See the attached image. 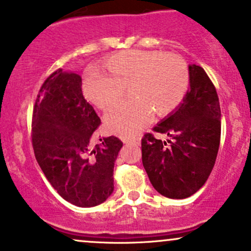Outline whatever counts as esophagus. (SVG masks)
I'll use <instances>...</instances> for the list:
<instances>
[{
	"label": "esophagus",
	"instance_id": "34e87169",
	"mask_svg": "<svg viewBox=\"0 0 251 251\" xmlns=\"http://www.w3.org/2000/svg\"><path fill=\"white\" fill-rule=\"evenodd\" d=\"M123 142L125 144H138V139L136 138H123Z\"/></svg>",
	"mask_w": 251,
	"mask_h": 251
}]
</instances>
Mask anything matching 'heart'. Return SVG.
Masks as SVG:
<instances>
[{"label":"heart","mask_w":251,"mask_h":251,"mask_svg":"<svg viewBox=\"0 0 251 251\" xmlns=\"http://www.w3.org/2000/svg\"><path fill=\"white\" fill-rule=\"evenodd\" d=\"M108 75L91 70L84 91L100 109L112 108L127 88L130 100L115 105L105 117L112 132L134 136L147 125L151 113H172L188 94L190 75L186 62L174 54L156 50H125L104 62Z\"/></svg>","instance_id":"obj_1"}]
</instances>
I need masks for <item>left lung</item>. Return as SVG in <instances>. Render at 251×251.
<instances>
[{
  "label": "left lung",
  "mask_w": 251,
  "mask_h": 251,
  "mask_svg": "<svg viewBox=\"0 0 251 251\" xmlns=\"http://www.w3.org/2000/svg\"><path fill=\"white\" fill-rule=\"evenodd\" d=\"M190 89L183 103L146 133L142 162L155 190L168 199H186L204 185L220 146L221 110L216 89L202 67L189 66Z\"/></svg>",
  "instance_id": "left-lung-1"
}]
</instances>
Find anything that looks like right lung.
Returning a JSON list of instances; mask_svg holds the SVG:
<instances>
[{"instance_id":"right-lung-1","label":"right lung","mask_w":251,"mask_h":251,"mask_svg":"<svg viewBox=\"0 0 251 251\" xmlns=\"http://www.w3.org/2000/svg\"><path fill=\"white\" fill-rule=\"evenodd\" d=\"M101 119L85 100L77 73L52 72L37 95L32 114L33 151L57 194L78 207L101 204L114 190V162L123 142L94 139Z\"/></svg>"}]
</instances>
